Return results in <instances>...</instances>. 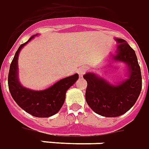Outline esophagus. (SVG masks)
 <instances>
[{"label": "esophagus", "mask_w": 149, "mask_h": 149, "mask_svg": "<svg viewBox=\"0 0 149 149\" xmlns=\"http://www.w3.org/2000/svg\"><path fill=\"white\" fill-rule=\"evenodd\" d=\"M77 72H78L79 75V77L81 78V77L83 76V74L86 72V68H84V67H80V68H79V69L77 70Z\"/></svg>", "instance_id": "obj_1"}]
</instances>
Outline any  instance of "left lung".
Returning a JSON list of instances; mask_svg holds the SVG:
<instances>
[{"label":"left lung","mask_w":149,"mask_h":149,"mask_svg":"<svg viewBox=\"0 0 149 149\" xmlns=\"http://www.w3.org/2000/svg\"><path fill=\"white\" fill-rule=\"evenodd\" d=\"M116 40L119 45L116 54L112 56L111 60L126 63L127 79L111 84L93 72L83 75L87 82L86 103L95 113L105 117H116L126 113L136 103L142 89V76L136 53L125 40Z\"/></svg>","instance_id":"obj_1"}]
</instances>
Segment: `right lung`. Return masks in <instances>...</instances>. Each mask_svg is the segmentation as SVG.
Wrapping results in <instances>:
<instances>
[{
	"label": "right lung",
	"instance_id": "add662e5",
	"mask_svg": "<svg viewBox=\"0 0 149 149\" xmlns=\"http://www.w3.org/2000/svg\"><path fill=\"white\" fill-rule=\"evenodd\" d=\"M37 35L32 36L26 42L19 46L10 64L8 85L13 99L21 108L33 116L45 118L52 116L61 109L65 102L66 91L79 79V74H74L66 77L42 91H33L22 86L19 82L17 71L19 53L23 46Z\"/></svg>",
	"mask_w": 149,
	"mask_h": 149
}]
</instances>
